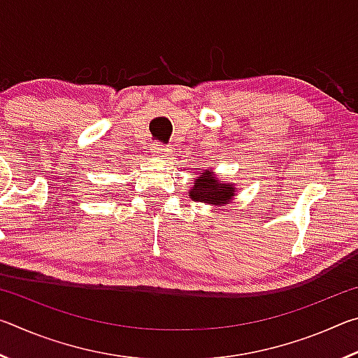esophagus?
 <instances>
[{
	"instance_id": "1",
	"label": "esophagus",
	"mask_w": 358,
	"mask_h": 358,
	"mask_svg": "<svg viewBox=\"0 0 358 358\" xmlns=\"http://www.w3.org/2000/svg\"><path fill=\"white\" fill-rule=\"evenodd\" d=\"M151 151H153L155 156H159V157H166L171 155V148L167 147H162V145H153V148H151Z\"/></svg>"
}]
</instances>
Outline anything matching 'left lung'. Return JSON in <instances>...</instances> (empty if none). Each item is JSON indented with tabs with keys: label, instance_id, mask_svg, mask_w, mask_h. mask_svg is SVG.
Instances as JSON below:
<instances>
[{
	"label": "left lung",
	"instance_id": "8db88e82",
	"mask_svg": "<svg viewBox=\"0 0 358 358\" xmlns=\"http://www.w3.org/2000/svg\"><path fill=\"white\" fill-rule=\"evenodd\" d=\"M196 178H194L192 187L189 189V197L194 202H203L208 205H215V207H224L234 201L237 196L234 183H224L221 178H217L213 169H197L194 172Z\"/></svg>",
	"mask_w": 358,
	"mask_h": 358
}]
</instances>
